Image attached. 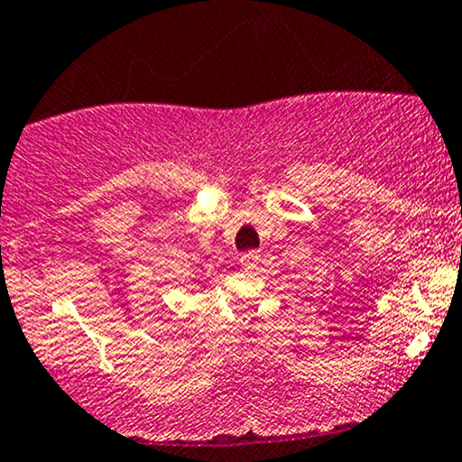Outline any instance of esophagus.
Instances as JSON below:
<instances>
[{
    "label": "esophagus",
    "instance_id": "obj_1",
    "mask_svg": "<svg viewBox=\"0 0 462 462\" xmlns=\"http://www.w3.org/2000/svg\"><path fill=\"white\" fill-rule=\"evenodd\" d=\"M259 262H262V255H259L257 251H246L245 255L240 257V263L245 271H257Z\"/></svg>",
    "mask_w": 462,
    "mask_h": 462
}]
</instances>
